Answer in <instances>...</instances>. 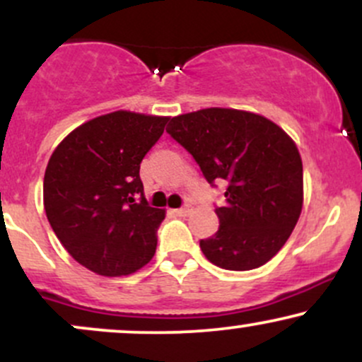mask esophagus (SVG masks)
<instances>
[{
	"instance_id": "obj_1",
	"label": "esophagus",
	"mask_w": 362,
	"mask_h": 362,
	"mask_svg": "<svg viewBox=\"0 0 362 362\" xmlns=\"http://www.w3.org/2000/svg\"><path fill=\"white\" fill-rule=\"evenodd\" d=\"M172 213L175 214V216H187V214L190 213V207L189 206H184V207H180V209H173Z\"/></svg>"
}]
</instances>
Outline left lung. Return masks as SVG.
<instances>
[{
	"mask_svg": "<svg viewBox=\"0 0 362 362\" xmlns=\"http://www.w3.org/2000/svg\"><path fill=\"white\" fill-rule=\"evenodd\" d=\"M167 132L192 155L211 185L226 184L216 207L219 230L201 240L211 264L252 271L293 233L303 207V163L294 141L272 120L235 109L177 115Z\"/></svg>",
	"mask_w": 362,
	"mask_h": 362,
	"instance_id": "obj_1",
	"label": "left lung"
}]
</instances>
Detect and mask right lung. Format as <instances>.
Instances as JSON below:
<instances>
[{
  "label": "right lung",
  "instance_id": "right-lung-1",
  "mask_svg": "<svg viewBox=\"0 0 362 362\" xmlns=\"http://www.w3.org/2000/svg\"><path fill=\"white\" fill-rule=\"evenodd\" d=\"M168 117L117 110L81 124L54 149L44 209L62 247L100 276H129L153 259L165 211L148 204L139 167Z\"/></svg>",
  "mask_w": 362,
  "mask_h": 362
}]
</instances>
